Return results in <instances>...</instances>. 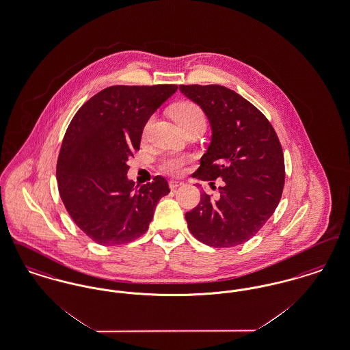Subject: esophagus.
Wrapping results in <instances>:
<instances>
[{"label":"esophagus","mask_w":350,"mask_h":350,"mask_svg":"<svg viewBox=\"0 0 350 350\" xmlns=\"http://www.w3.org/2000/svg\"><path fill=\"white\" fill-rule=\"evenodd\" d=\"M183 183V181H176V180H170V181H169V187H170V189H176V187L181 186Z\"/></svg>","instance_id":"esophagus-1"}]
</instances>
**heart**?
Here are the masks:
<instances>
[{
	"label": "heart",
	"mask_w": 350,
	"mask_h": 350,
	"mask_svg": "<svg viewBox=\"0 0 350 350\" xmlns=\"http://www.w3.org/2000/svg\"><path fill=\"white\" fill-rule=\"evenodd\" d=\"M172 116L183 129L191 124H204V114L202 109L197 103L190 100H183L177 103L172 110ZM187 160L189 157L185 154L167 153L160 160V169L167 174L176 176L183 173Z\"/></svg>",
	"instance_id": "1"
}]
</instances>
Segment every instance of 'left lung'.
Listing matches in <instances>:
<instances>
[{"mask_svg":"<svg viewBox=\"0 0 350 350\" xmlns=\"http://www.w3.org/2000/svg\"><path fill=\"white\" fill-rule=\"evenodd\" d=\"M208 118L213 137L194 178L208 181L219 197L200 194L185 217L191 234L214 248L240 245L275 211L284 185L280 139L267 117L221 85H180Z\"/></svg>","mask_w":350,"mask_h":350,"instance_id":"1","label":"left lung"}]
</instances>
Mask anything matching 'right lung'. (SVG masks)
Wrapping results in <instances>:
<instances>
[{
	"mask_svg": "<svg viewBox=\"0 0 350 350\" xmlns=\"http://www.w3.org/2000/svg\"><path fill=\"white\" fill-rule=\"evenodd\" d=\"M177 85L109 86L86 100L70 120L56 165L59 194L68 214L100 245L131 243L147 232L167 180L135 186L129 159L140 148L150 116Z\"/></svg>",
	"mask_w": 350,
	"mask_h": 350,
	"instance_id": "obj_1",
	"label": "right lung"
}]
</instances>
